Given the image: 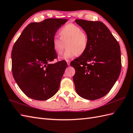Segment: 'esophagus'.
<instances>
[{
    "mask_svg": "<svg viewBox=\"0 0 133 133\" xmlns=\"http://www.w3.org/2000/svg\"><path fill=\"white\" fill-rule=\"evenodd\" d=\"M66 62H67V65H68V66H70V61H69V60H67Z\"/></svg>",
    "mask_w": 133,
    "mask_h": 133,
    "instance_id": "obj_1",
    "label": "esophagus"
}]
</instances>
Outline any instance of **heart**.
I'll return each instance as SVG.
<instances>
[{
    "instance_id": "1",
    "label": "heart",
    "mask_w": 133,
    "mask_h": 133,
    "mask_svg": "<svg viewBox=\"0 0 133 133\" xmlns=\"http://www.w3.org/2000/svg\"><path fill=\"white\" fill-rule=\"evenodd\" d=\"M59 38L54 37L52 39V46L57 54H61L66 44L67 49L60 57L61 59H69L70 58L81 55L87 50L89 44L87 34L83 31L77 25L69 23L63 26L59 31Z\"/></svg>"
}]
</instances>
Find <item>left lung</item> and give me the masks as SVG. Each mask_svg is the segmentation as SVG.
<instances>
[{
    "label": "left lung",
    "instance_id": "1",
    "mask_svg": "<svg viewBox=\"0 0 133 133\" xmlns=\"http://www.w3.org/2000/svg\"><path fill=\"white\" fill-rule=\"evenodd\" d=\"M87 34L88 47L84 54L72 61L75 90L80 96L94 100L105 96L118 79L121 70L118 42L101 21L75 20Z\"/></svg>",
    "mask_w": 133,
    "mask_h": 133
}]
</instances>
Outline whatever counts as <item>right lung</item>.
<instances>
[{"instance_id": "right-lung-1", "label": "right lung", "mask_w": 133, "mask_h": 133, "mask_svg": "<svg viewBox=\"0 0 133 133\" xmlns=\"http://www.w3.org/2000/svg\"><path fill=\"white\" fill-rule=\"evenodd\" d=\"M66 18H47L28 25L12 48V71L18 86L28 97L46 100L57 93L67 66L57 58L52 39Z\"/></svg>"}]
</instances>
